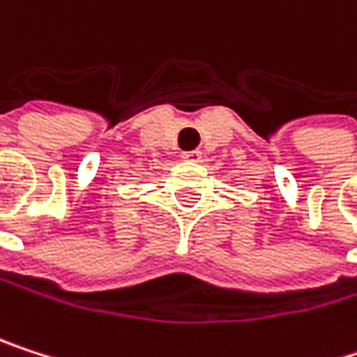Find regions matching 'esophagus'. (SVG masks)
Masks as SVG:
<instances>
[{
  "instance_id": "34e87169",
  "label": "esophagus",
  "mask_w": 357,
  "mask_h": 357,
  "mask_svg": "<svg viewBox=\"0 0 357 357\" xmlns=\"http://www.w3.org/2000/svg\"><path fill=\"white\" fill-rule=\"evenodd\" d=\"M182 158H184V160H190V162H199V160L203 158V152H201V150H190V152H184Z\"/></svg>"
}]
</instances>
